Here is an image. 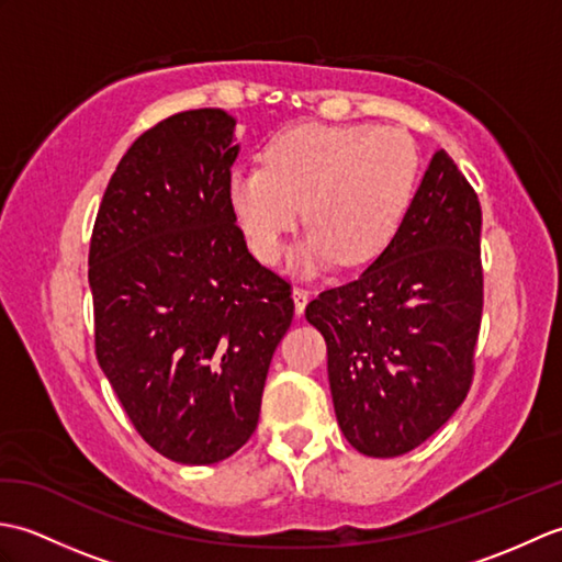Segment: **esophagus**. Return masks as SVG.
<instances>
[{"label": "esophagus", "mask_w": 562, "mask_h": 562, "mask_svg": "<svg viewBox=\"0 0 562 562\" xmlns=\"http://www.w3.org/2000/svg\"><path fill=\"white\" fill-rule=\"evenodd\" d=\"M292 296H294V312H296V316H302L306 308V302H308V292L304 288H294Z\"/></svg>", "instance_id": "esophagus-1"}]
</instances>
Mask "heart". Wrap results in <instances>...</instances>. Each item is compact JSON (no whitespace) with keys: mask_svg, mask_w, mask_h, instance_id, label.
<instances>
[{"mask_svg":"<svg viewBox=\"0 0 562 562\" xmlns=\"http://www.w3.org/2000/svg\"><path fill=\"white\" fill-rule=\"evenodd\" d=\"M420 151L408 130L306 123L270 137L262 164L236 166L226 198L250 254L278 262L288 234L312 226L296 262L357 268L384 254L415 195Z\"/></svg>","mask_w":562,"mask_h":562,"instance_id":"obj_1","label":"heart"}]
</instances>
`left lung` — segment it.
<instances>
[{
    "mask_svg": "<svg viewBox=\"0 0 562 562\" xmlns=\"http://www.w3.org/2000/svg\"><path fill=\"white\" fill-rule=\"evenodd\" d=\"M481 222L473 186L439 149L384 254L308 302L306 321L328 345L338 425L360 453L413 451L471 391L483 316Z\"/></svg>",
    "mask_w": 562,
    "mask_h": 562,
    "instance_id": "8db88e82",
    "label": "left lung"
}]
</instances>
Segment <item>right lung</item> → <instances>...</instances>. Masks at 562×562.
Instances as JSON below:
<instances>
[{
    "instance_id": "right-lung-1",
    "label": "right lung",
    "mask_w": 562,
    "mask_h": 562,
    "mask_svg": "<svg viewBox=\"0 0 562 562\" xmlns=\"http://www.w3.org/2000/svg\"><path fill=\"white\" fill-rule=\"evenodd\" d=\"M222 109L176 113L117 164L93 222L97 360L139 437L205 465L256 432L292 284L248 254L226 183L238 154Z\"/></svg>"
}]
</instances>
